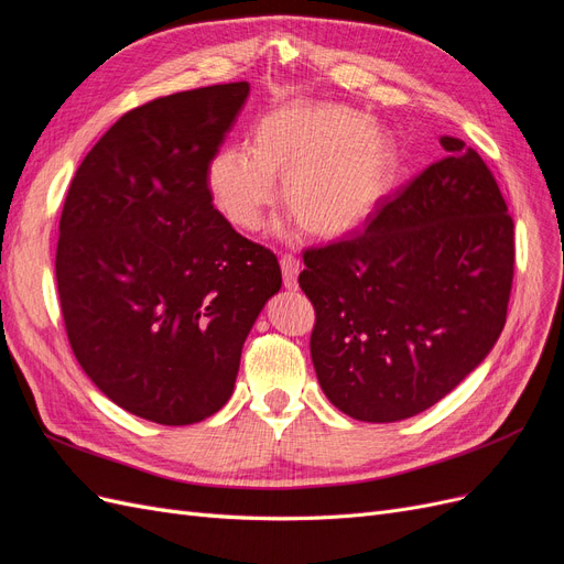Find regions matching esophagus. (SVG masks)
Masks as SVG:
<instances>
[{
	"mask_svg": "<svg viewBox=\"0 0 564 564\" xmlns=\"http://www.w3.org/2000/svg\"><path fill=\"white\" fill-rule=\"evenodd\" d=\"M280 265H282V280H284V286L286 289H296V278H299V272H301V263H299V259L296 256H292V253H284L282 259H280Z\"/></svg>",
	"mask_w": 564,
	"mask_h": 564,
	"instance_id": "1",
	"label": "esophagus"
}]
</instances>
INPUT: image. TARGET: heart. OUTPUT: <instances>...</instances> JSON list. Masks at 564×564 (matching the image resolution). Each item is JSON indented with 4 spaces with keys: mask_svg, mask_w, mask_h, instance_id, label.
I'll return each mask as SVG.
<instances>
[{
    "mask_svg": "<svg viewBox=\"0 0 564 564\" xmlns=\"http://www.w3.org/2000/svg\"><path fill=\"white\" fill-rule=\"evenodd\" d=\"M398 166L392 133L362 110L289 100L256 119L249 148H218L204 166V185L214 209L232 228L251 232L263 224L278 197L275 178H282V199L303 230L332 240L379 209Z\"/></svg>",
    "mask_w": 564,
    "mask_h": 564,
    "instance_id": "1",
    "label": "heart"
}]
</instances>
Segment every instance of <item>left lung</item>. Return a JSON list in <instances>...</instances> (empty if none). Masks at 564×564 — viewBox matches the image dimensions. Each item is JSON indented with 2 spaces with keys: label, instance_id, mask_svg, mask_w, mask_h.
Segmentation results:
<instances>
[{
  "label": "left lung",
  "instance_id": "1",
  "mask_svg": "<svg viewBox=\"0 0 564 564\" xmlns=\"http://www.w3.org/2000/svg\"><path fill=\"white\" fill-rule=\"evenodd\" d=\"M440 143L449 158L386 199L362 235L303 253L317 381L357 421L425 412L506 324L513 218L485 160L454 135Z\"/></svg>",
  "mask_w": 564,
  "mask_h": 564
}]
</instances>
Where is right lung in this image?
I'll use <instances>...</instances> for the list:
<instances>
[{"label":"right lung","mask_w":564,"mask_h":564,"mask_svg":"<svg viewBox=\"0 0 564 564\" xmlns=\"http://www.w3.org/2000/svg\"><path fill=\"white\" fill-rule=\"evenodd\" d=\"M247 96L230 82L129 110L63 204L56 282L77 362L117 406L162 425L230 400L245 340L282 286L275 253L235 232L204 185Z\"/></svg>","instance_id":"obj_1"}]
</instances>
